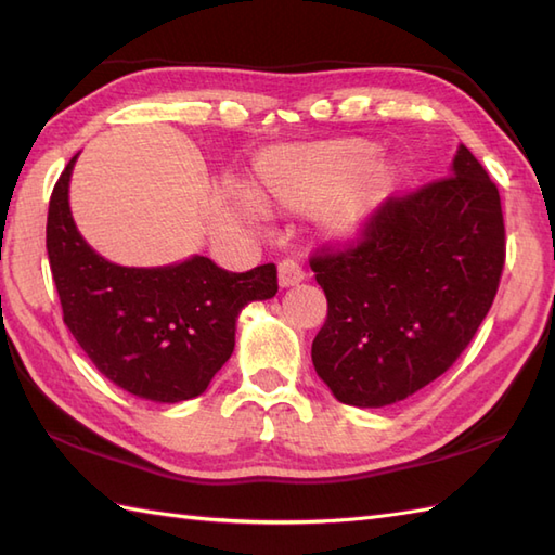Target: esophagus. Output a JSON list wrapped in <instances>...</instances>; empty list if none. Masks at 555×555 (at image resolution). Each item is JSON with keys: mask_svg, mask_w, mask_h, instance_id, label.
I'll return each instance as SVG.
<instances>
[{"mask_svg": "<svg viewBox=\"0 0 555 555\" xmlns=\"http://www.w3.org/2000/svg\"><path fill=\"white\" fill-rule=\"evenodd\" d=\"M302 279H305V271L298 262H293V259H284V262L279 264V286L281 288L298 286Z\"/></svg>", "mask_w": 555, "mask_h": 555, "instance_id": "1", "label": "esophagus"}]
</instances>
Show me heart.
Returning a JSON list of instances; mask_svg holds the SVG:
<instances>
[{
    "label": "heart",
    "mask_w": 555,
    "mask_h": 555,
    "mask_svg": "<svg viewBox=\"0 0 555 555\" xmlns=\"http://www.w3.org/2000/svg\"><path fill=\"white\" fill-rule=\"evenodd\" d=\"M398 185V171L362 138L274 147L253 167L250 197L264 215H317L328 243L362 241Z\"/></svg>",
    "instance_id": "1"
}]
</instances>
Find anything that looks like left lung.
Segmentation results:
<instances>
[{
    "mask_svg": "<svg viewBox=\"0 0 555 555\" xmlns=\"http://www.w3.org/2000/svg\"><path fill=\"white\" fill-rule=\"evenodd\" d=\"M505 259L499 188L465 145L448 179L388 199L364 241L312 257L328 310L312 364L336 400L384 408L417 393L467 348Z\"/></svg>",
    "mask_w": 555,
    "mask_h": 555,
    "instance_id": "1",
    "label": "left lung"
}]
</instances>
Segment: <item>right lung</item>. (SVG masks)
<instances>
[{"mask_svg":"<svg viewBox=\"0 0 555 555\" xmlns=\"http://www.w3.org/2000/svg\"><path fill=\"white\" fill-rule=\"evenodd\" d=\"M76 159L59 176L47 215V255L64 324L90 362L128 393L152 403L205 393L231 358L241 310L276 296V267L231 274L203 255L164 267L109 262L70 215Z\"/></svg>","mask_w":555,"mask_h":555,"instance_id":"add662e5","label":"right lung"}]
</instances>
